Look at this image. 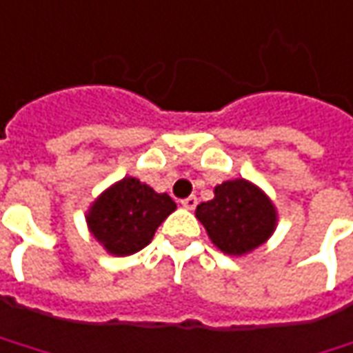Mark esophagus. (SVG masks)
<instances>
[{
	"label": "esophagus",
	"instance_id": "esophagus-1",
	"mask_svg": "<svg viewBox=\"0 0 353 353\" xmlns=\"http://www.w3.org/2000/svg\"><path fill=\"white\" fill-rule=\"evenodd\" d=\"M181 205H183L185 209H189V211H193V209L197 207V197H195V195H189V197H185V199L181 201Z\"/></svg>",
	"mask_w": 353,
	"mask_h": 353
}]
</instances>
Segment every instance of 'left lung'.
<instances>
[{
	"mask_svg": "<svg viewBox=\"0 0 353 353\" xmlns=\"http://www.w3.org/2000/svg\"><path fill=\"white\" fill-rule=\"evenodd\" d=\"M195 216L216 248L244 256L274 234L277 211L270 197L246 179H230L214 188V197L197 205Z\"/></svg>",
	"mask_w": 353,
	"mask_h": 353,
	"instance_id": "1",
	"label": "left lung"
}]
</instances>
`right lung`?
Listing matches in <instances>:
<instances>
[{
  "instance_id": "add662e5",
  "label": "right lung",
  "mask_w": 353,
  "mask_h": 353,
  "mask_svg": "<svg viewBox=\"0 0 353 353\" xmlns=\"http://www.w3.org/2000/svg\"><path fill=\"white\" fill-rule=\"evenodd\" d=\"M176 203L137 177H123L93 201L85 221L93 238L113 256H130L150 244Z\"/></svg>"
}]
</instances>
